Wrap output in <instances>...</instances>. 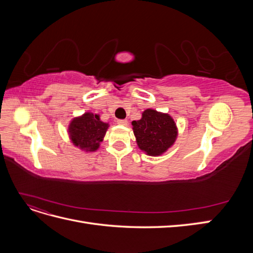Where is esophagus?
<instances>
[{
    "label": "esophagus",
    "instance_id": "esophagus-1",
    "mask_svg": "<svg viewBox=\"0 0 253 253\" xmlns=\"http://www.w3.org/2000/svg\"><path fill=\"white\" fill-rule=\"evenodd\" d=\"M117 124L120 125V126H126L127 125V120H126V119H119V120H117Z\"/></svg>",
    "mask_w": 253,
    "mask_h": 253
}]
</instances>
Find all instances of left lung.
<instances>
[{
	"instance_id": "left-lung-1",
	"label": "left lung",
	"mask_w": 253,
	"mask_h": 253,
	"mask_svg": "<svg viewBox=\"0 0 253 253\" xmlns=\"http://www.w3.org/2000/svg\"><path fill=\"white\" fill-rule=\"evenodd\" d=\"M132 128L138 148L153 157L165 154L178 136L177 126L171 115L153 109L143 111L139 120L132 121Z\"/></svg>"
}]
</instances>
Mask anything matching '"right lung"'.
I'll return each mask as SVG.
<instances>
[{
	"instance_id": "add662e5",
	"label": "right lung",
	"mask_w": 253,
	"mask_h": 253,
	"mask_svg": "<svg viewBox=\"0 0 253 253\" xmlns=\"http://www.w3.org/2000/svg\"><path fill=\"white\" fill-rule=\"evenodd\" d=\"M110 125L100 120V116L85 112L74 117L67 127L71 142L85 153L96 152L100 148Z\"/></svg>"
}]
</instances>
